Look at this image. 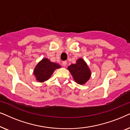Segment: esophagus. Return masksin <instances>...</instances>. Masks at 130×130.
<instances>
[{"label":"esophagus","instance_id":"1","mask_svg":"<svg viewBox=\"0 0 130 130\" xmlns=\"http://www.w3.org/2000/svg\"><path fill=\"white\" fill-rule=\"evenodd\" d=\"M62 65H63V67H65V66H67V61H63L62 62Z\"/></svg>","mask_w":130,"mask_h":130}]
</instances>
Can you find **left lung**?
<instances>
[{
    "mask_svg": "<svg viewBox=\"0 0 130 130\" xmlns=\"http://www.w3.org/2000/svg\"><path fill=\"white\" fill-rule=\"evenodd\" d=\"M68 69L75 82L79 84H85L90 78V70L82 58L78 59L76 63L71 64Z\"/></svg>",
    "mask_w": 130,
    "mask_h": 130,
    "instance_id": "1",
    "label": "left lung"
}]
</instances>
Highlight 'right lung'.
I'll use <instances>...</instances> for the list:
<instances>
[{
    "instance_id": "1",
    "label": "right lung",
    "mask_w": 130,
    "mask_h": 130,
    "mask_svg": "<svg viewBox=\"0 0 130 130\" xmlns=\"http://www.w3.org/2000/svg\"><path fill=\"white\" fill-rule=\"evenodd\" d=\"M60 67L59 64L52 62L47 58H43L36 65L34 74L38 81L44 82L50 78L55 70Z\"/></svg>"
}]
</instances>
